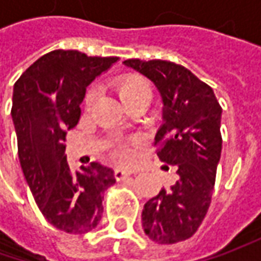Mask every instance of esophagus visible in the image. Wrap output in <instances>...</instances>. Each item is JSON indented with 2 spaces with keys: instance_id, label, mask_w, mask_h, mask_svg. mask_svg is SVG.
<instances>
[{
  "instance_id": "obj_1",
  "label": "esophagus",
  "mask_w": 261,
  "mask_h": 261,
  "mask_svg": "<svg viewBox=\"0 0 261 261\" xmlns=\"http://www.w3.org/2000/svg\"><path fill=\"white\" fill-rule=\"evenodd\" d=\"M130 174H132V171H127V170H123V168H116L115 170V178L117 181L125 180V178H127Z\"/></svg>"
}]
</instances>
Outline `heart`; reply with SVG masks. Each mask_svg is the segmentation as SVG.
I'll list each match as a JSON object with an SVG mask.
<instances>
[{"instance_id":"heart-1","label":"heart","mask_w":261,"mask_h":261,"mask_svg":"<svg viewBox=\"0 0 261 261\" xmlns=\"http://www.w3.org/2000/svg\"><path fill=\"white\" fill-rule=\"evenodd\" d=\"M117 91L122 98V101L126 106L134 103L141 98H151L152 95V88L151 84L146 81L145 78L139 75H126L117 81ZM95 91L90 90L86 95L84 105L86 109H90L94 101ZM139 146V139L138 138H129L127 141L117 142L113 148V158L119 163H129L134 160L136 152V148Z\"/></svg>"}]
</instances>
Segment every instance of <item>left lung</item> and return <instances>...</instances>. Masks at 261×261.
Instances as JSON below:
<instances>
[{
	"label": "left lung",
	"instance_id": "8db88e82",
	"mask_svg": "<svg viewBox=\"0 0 261 261\" xmlns=\"http://www.w3.org/2000/svg\"><path fill=\"white\" fill-rule=\"evenodd\" d=\"M125 65L148 76L163 97L164 123L154 145L158 158L175 170V183L146 202L142 226L158 244H175L195 236L211 206L222 107L214 90L183 65L161 59H127Z\"/></svg>",
	"mask_w": 261,
	"mask_h": 261
}]
</instances>
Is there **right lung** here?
<instances>
[{"label":"right lung","mask_w":261,"mask_h":261,"mask_svg":"<svg viewBox=\"0 0 261 261\" xmlns=\"http://www.w3.org/2000/svg\"><path fill=\"white\" fill-rule=\"evenodd\" d=\"M117 61L58 49L40 56L15 81L11 115L27 185L47 222L86 234L98 225L103 193L116 183L113 170L91 163L83 171L66 163V130L76 126L87 86Z\"/></svg>","instance_id":"1"}]
</instances>
